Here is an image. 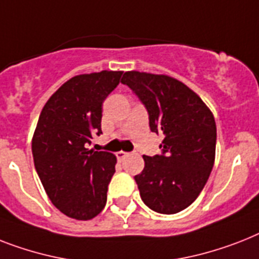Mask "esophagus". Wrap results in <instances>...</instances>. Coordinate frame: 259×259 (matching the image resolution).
<instances>
[{
  "label": "esophagus",
  "instance_id": "34e87169",
  "mask_svg": "<svg viewBox=\"0 0 259 259\" xmlns=\"http://www.w3.org/2000/svg\"><path fill=\"white\" fill-rule=\"evenodd\" d=\"M115 155H117V158H118V159H123L125 157H127V155H129V153H126V151L121 150V151H118V153H117Z\"/></svg>",
  "mask_w": 259,
  "mask_h": 259
}]
</instances>
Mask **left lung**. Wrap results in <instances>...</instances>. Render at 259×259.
<instances>
[{
    "mask_svg": "<svg viewBox=\"0 0 259 259\" xmlns=\"http://www.w3.org/2000/svg\"><path fill=\"white\" fill-rule=\"evenodd\" d=\"M121 82L146 108L151 132L163 136L162 153L144 155V170L134 177L141 198L157 213H178L194 202L213 169V114L193 90L169 75L126 71Z\"/></svg>",
    "mask_w": 259,
    "mask_h": 259,
    "instance_id": "8db88e82",
    "label": "left lung"
}]
</instances>
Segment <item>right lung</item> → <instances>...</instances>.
Returning <instances> with one entry per match:
<instances>
[{"label":"right lung","mask_w":259,"mask_h":259,"mask_svg":"<svg viewBox=\"0 0 259 259\" xmlns=\"http://www.w3.org/2000/svg\"><path fill=\"white\" fill-rule=\"evenodd\" d=\"M122 73L75 75L50 97L39 114L31 141L35 170L52 203L70 218L92 220L106 205L117 158L86 146L94 134H102V104Z\"/></svg>","instance_id":"obj_1"}]
</instances>
